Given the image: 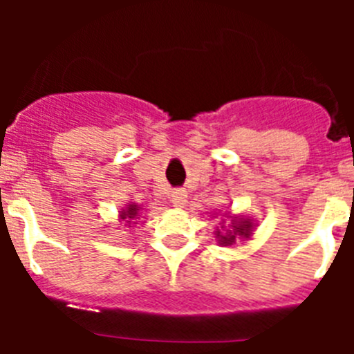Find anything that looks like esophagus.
Listing matches in <instances>:
<instances>
[{
    "instance_id": "34e87169",
    "label": "esophagus",
    "mask_w": 354,
    "mask_h": 354,
    "mask_svg": "<svg viewBox=\"0 0 354 354\" xmlns=\"http://www.w3.org/2000/svg\"><path fill=\"white\" fill-rule=\"evenodd\" d=\"M171 204L175 205V207H183L184 204H186V192L184 189H175V192H171Z\"/></svg>"
}]
</instances>
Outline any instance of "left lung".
Instances as JSON below:
<instances>
[{"mask_svg":"<svg viewBox=\"0 0 354 354\" xmlns=\"http://www.w3.org/2000/svg\"><path fill=\"white\" fill-rule=\"evenodd\" d=\"M248 228H250V223L246 225H234L232 230H227L225 234H221L220 230L216 232V236L220 237V241L223 243V245H232L234 241H236V236L239 234V236H245L248 237Z\"/></svg>","mask_w":354,"mask_h":354,"instance_id":"8db88e82","label":"left lung"}]
</instances>
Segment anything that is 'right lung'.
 Segmentation results:
<instances>
[{
	"label": "right lung",
	"instance_id": "obj_1",
	"mask_svg": "<svg viewBox=\"0 0 354 354\" xmlns=\"http://www.w3.org/2000/svg\"><path fill=\"white\" fill-rule=\"evenodd\" d=\"M136 216H138V207H136V205H129V209H127L126 212H122V218L127 220V223H131L129 220H134Z\"/></svg>",
	"mask_w": 354,
	"mask_h": 354
}]
</instances>
